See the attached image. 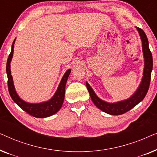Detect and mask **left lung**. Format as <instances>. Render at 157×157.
Instances as JSON below:
<instances>
[{"label": "left lung", "mask_w": 157, "mask_h": 157, "mask_svg": "<svg viewBox=\"0 0 157 157\" xmlns=\"http://www.w3.org/2000/svg\"><path fill=\"white\" fill-rule=\"evenodd\" d=\"M136 28V30L139 32L140 38L142 44V52L144 56V67L143 71V76L141 78V83L139 87L137 88L136 91L133 94L132 96L128 98L127 99L120 101L109 103L101 99L98 97L93 89L89 83L86 82L87 89L91 96L92 101L96 106L104 112L109 113L111 115H121L127 112L128 111L134 108L139 102H141L149 90L150 81H151V74L153 68V59H152V54L149 50V41L146 36L144 31L142 29Z\"/></svg>", "instance_id": "1"}]
</instances>
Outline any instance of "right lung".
Masks as SVG:
<instances>
[{"instance_id": "1", "label": "right lung", "mask_w": 157, "mask_h": 157, "mask_svg": "<svg viewBox=\"0 0 157 157\" xmlns=\"http://www.w3.org/2000/svg\"><path fill=\"white\" fill-rule=\"evenodd\" d=\"M16 41V38L13 40L11 47V51L9 56L8 58L7 63H6V73L8 76V91L10 96L13 101L21 107L23 111L36 118H46L51 117L60 110L63 105L64 96H65L66 84L67 82L68 78L69 76L71 69H68L64 74L60 82L59 87L52 97L46 101L40 103H29L23 101L20 96L18 95L15 89L13 77L10 71V62H11L13 55L14 44Z\"/></svg>"}]
</instances>
